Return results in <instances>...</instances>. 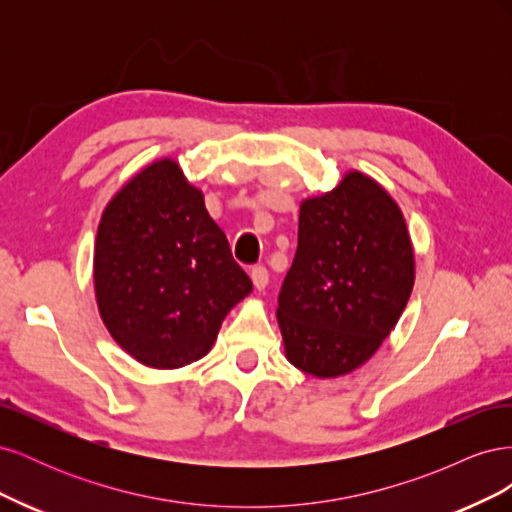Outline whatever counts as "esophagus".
<instances>
[{"label":"esophagus","instance_id":"34e87169","mask_svg":"<svg viewBox=\"0 0 512 512\" xmlns=\"http://www.w3.org/2000/svg\"><path fill=\"white\" fill-rule=\"evenodd\" d=\"M252 282L256 290H265L269 284V271L265 267H254L252 269Z\"/></svg>","mask_w":512,"mask_h":512}]
</instances>
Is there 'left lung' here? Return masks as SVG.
Wrapping results in <instances>:
<instances>
[{"label":"left lung","mask_w":512,"mask_h":512,"mask_svg":"<svg viewBox=\"0 0 512 512\" xmlns=\"http://www.w3.org/2000/svg\"><path fill=\"white\" fill-rule=\"evenodd\" d=\"M412 286L404 213L374 177L348 170L333 190L301 200L277 305L286 359L316 378L359 369L395 329Z\"/></svg>","instance_id":"obj_1"}]
</instances>
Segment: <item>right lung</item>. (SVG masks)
<instances>
[{
    "label": "right lung",
    "instance_id": "1",
    "mask_svg": "<svg viewBox=\"0 0 512 512\" xmlns=\"http://www.w3.org/2000/svg\"><path fill=\"white\" fill-rule=\"evenodd\" d=\"M104 327L153 369L190 365L211 350L226 314L252 292L205 194L177 160L160 158L108 200L94 245Z\"/></svg>",
    "mask_w": 512,
    "mask_h": 512
}]
</instances>
